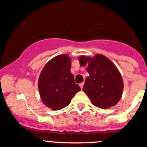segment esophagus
<instances>
[{"mask_svg": "<svg viewBox=\"0 0 147 147\" xmlns=\"http://www.w3.org/2000/svg\"><path fill=\"white\" fill-rule=\"evenodd\" d=\"M83 86H84V82H82V83H80V87L81 89H82Z\"/></svg>", "mask_w": 147, "mask_h": 147, "instance_id": "obj_1", "label": "esophagus"}]
</instances>
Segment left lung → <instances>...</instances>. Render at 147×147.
Listing matches in <instances>:
<instances>
[{
  "mask_svg": "<svg viewBox=\"0 0 147 147\" xmlns=\"http://www.w3.org/2000/svg\"><path fill=\"white\" fill-rule=\"evenodd\" d=\"M79 60L82 66L87 65V71L90 75L82 90L92 103L102 109L116 105L122 94L123 81L115 65L102 55L92 58L81 56Z\"/></svg>",
  "mask_w": 147,
  "mask_h": 147,
  "instance_id": "left-lung-1",
  "label": "left lung"
}]
</instances>
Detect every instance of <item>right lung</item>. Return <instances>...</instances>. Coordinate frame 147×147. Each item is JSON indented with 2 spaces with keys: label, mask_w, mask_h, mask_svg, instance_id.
I'll list each match as a JSON object with an SVG mask.
<instances>
[{
  "label": "right lung",
  "mask_w": 147,
  "mask_h": 147,
  "mask_svg": "<svg viewBox=\"0 0 147 147\" xmlns=\"http://www.w3.org/2000/svg\"><path fill=\"white\" fill-rule=\"evenodd\" d=\"M71 60L60 55L48 62L41 72L38 88L42 102L53 110L67 106L72 97L81 90L70 72Z\"/></svg>",
  "instance_id": "obj_1"
}]
</instances>
